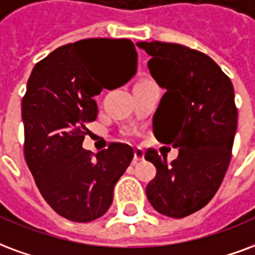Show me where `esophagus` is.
Wrapping results in <instances>:
<instances>
[{"label":"esophagus","mask_w":255,"mask_h":255,"mask_svg":"<svg viewBox=\"0 0 255 255\" xmlns=\"http://www.w3.org/2000/svg\"><path fill=\"white\" fill-rule=\"evenodd\" d=\"M141 160H144V150L141 149V148H135L134 157H133V164H137V163Z\"/></svg>","instance_id":"1"}]
</instances>
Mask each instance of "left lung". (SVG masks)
Instances as JSON below:
<instances>
[{"label":"left lung","mask_w":255,"mask_h":255,"mask_svg":"<svg viewBox=\"0 0 255 255\" xmlns=\"http://www.w3.org/2000/svg\"><path fill=\"white\" fill-rule=\"evenodd\" d=\"M137 46L149 54L150 74L166 89L153 115L155 137L179 148L171 164L146 149L145 160L156 167L146 197L159 213L182 219L211 201L230 166L238 125L234 87L201 51L157 40Z\"/></svg>","instance_id":"1"}]
</instances>
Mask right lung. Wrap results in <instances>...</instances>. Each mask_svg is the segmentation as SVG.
<instances>
[{
    "mask_svg": "<svg viewBox=\"0 0 255 255\" xmlns=\"http://www.w3.org/2000/svg\"><path fill=\"white\" fill-rule=\"evenodd\" d=\"M135 70L133 42L106 38L61 46L33 66L21 102L24 157L40 194L70 222L105 215L115 183L134 156L122 142L94 155L83 149V141L87 125L98 117L95 95L110 80L118 83L115 88L124 85Z\"/></svg>",
    "mask_w": 255,
    "mask_h": 255,
    "instance_id": "add662e5",
    "label": "right lung"
}]
</instances>
